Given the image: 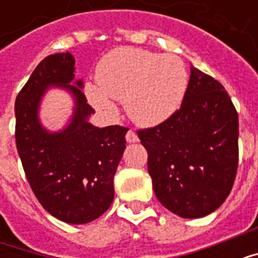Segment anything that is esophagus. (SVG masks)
<instances>
[{"mask_svg":"<svg viewBox=\"0 0 258 258\" xmlns=\"http://www.w3.org/2000/svg\"><path fill=\"white\" fill-rule=\"evenodd\" d=\"M125 140L130 144H134V142H138V135L135 134L133 130H128V133L125 134Z\"/></svg>","mask_w":258,"mask_h":258,"instance_id":"1","label":"esophagus"}]
</instances>
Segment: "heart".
I'll return each instance as SVG.
<instances>
[{
  "mask_svg": "<svg viewBox=\"0 0 258 258\" xmlns=\"http://www.w3.org/2000/svg\"><path fill=\"white\" fill-rule=\"evenodd\" d=\"M96 81L98 87H87V95L98 110L107 114L116 112L112 97L125 102L127 113L135 123L156 125L181 106L188 73L175 55L117 48L99 62Z\"/></svg>",
  "mask_w": 258,
  "mask_h": 258,
  "instance_id": "b5f03b06",
  "label": "heart"
}]
</instances>
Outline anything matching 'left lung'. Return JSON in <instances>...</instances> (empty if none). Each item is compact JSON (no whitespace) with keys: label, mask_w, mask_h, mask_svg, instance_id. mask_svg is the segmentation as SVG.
<instances>
[{"label":"left lung","mask_w":258,"mask_h":258,"mask_svg":"<svg viewBox=\"0 0 258 258\" xmlns=\"http://www.w3.org/2000/svg\"><path fill=\"white\" fill-rule=\"evenodd\" d=\"M138 137L148 151L153 190L167 210L200 218L225 202L238 170L239 120L217 80L190 68L181 107Z\"/></svg>","instance_id":"1"}]
</instances>
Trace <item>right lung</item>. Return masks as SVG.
Here are the masks:
<instances>
[{"label":"right lung","instance_id":"1","mask_svg":"<svg viewBox=\"0 0 258 258\" xmlns=\"http://www.w3.org/2000/svg\"><path fill=\"white\" fill-rule=\"evenodd\" d=\"M70 52L53 53L38 63L15 102V140L26 178L42 207L69 224H87L101 217L114 198L113 177L125 149L121 125L95 127V110L87 103L83 81L74 80ZM49 86L75 98L71 123L58 133L42 127L38 109Z\"/></svg>","mask_w":258,"mask_h":258}]
</instances>
